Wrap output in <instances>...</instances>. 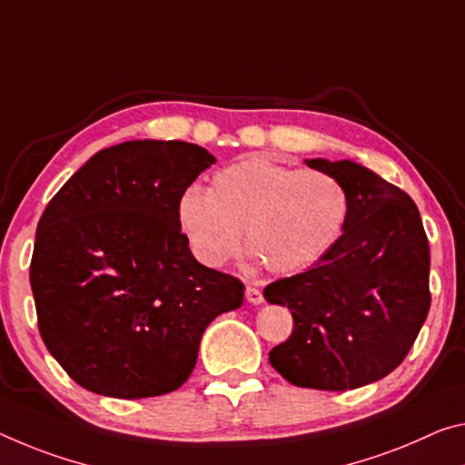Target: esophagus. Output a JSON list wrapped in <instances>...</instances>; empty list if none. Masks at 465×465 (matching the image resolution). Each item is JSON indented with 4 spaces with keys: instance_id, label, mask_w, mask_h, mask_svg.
I'll return each instance as SVG.
<instances>
[{
    "instance_id": "esophagus-1",
    "label": "esophagus",
    "mask_w": 465,
    "mask_h": 465,
    "mask_svg": "<svg viewBox=\"0 0 465 465\" xmlns=\"http://www.w3.org/2000/svg\"><path fill=\"white\" fill-rule=\"evenodd\" d=\"M246 300L250 302V304H254V306H259V304H262V292L261 290H256V287H246Z\"/></svg>"
}]
</instances>
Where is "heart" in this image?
<instances>
[{"instance_id": "1", "label": "heart", "mask_w": 465, "mask_h": 465, "mask_svg": "<svg viewBox=\"0 0 465 465\" xmlns=\"http://www.w3.org/2000/svg\"><path fill=\"white\" fill-rule=\"evenodd\" d=\"M350 194L333 173L248 157L213 175L209 193L188 188L178 223L194 256L221 267L248 248L279 275L311 267L335 246L350 219Z\"/></svg>"}]
</instances>
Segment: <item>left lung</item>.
<instances>
[{
  "label": "left lung",
  "mask_w": 465,
  "mask_h": 465,
  "mask_svg": "<svg viewBox=\"0 0 465 465\" xmlns=\"http://www.w3.org/2000/svg\"><path fill=\"white\" fill-rule=\"evenodd\" d=\"M348 188L350 219L304 272L264 287L287 306L293 331L269 351L296 387L345 391L381 381L403 362L430 308V250L414 201L350 159H306Z\"/></svg>",
  "instance_id": "1"
}]
</instances>
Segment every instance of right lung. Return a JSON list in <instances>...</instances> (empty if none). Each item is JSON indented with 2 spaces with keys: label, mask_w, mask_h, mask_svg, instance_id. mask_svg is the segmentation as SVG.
I'll list each match as a JSON object with an SVG mask.
<instances>
[{
  "label": "right lung",
  "mask_w": 465,
  "mask_h": 465,
  "mask_svg": "<svg viewBox=\"0 0 465 465\" xmlns=\"http://www.w3.org/2000/svg\"><path fill=\"white\" fill-rule=\"evenodd\" d=\"M215 157L180 140H128L93 154L36 225L31 287L47 350L88 391L172 393L204 329L244 302L240 279L204 267L178 201Z\"/></svg>",
  "instance_id": "right-lung-1"
}]
</instances>
